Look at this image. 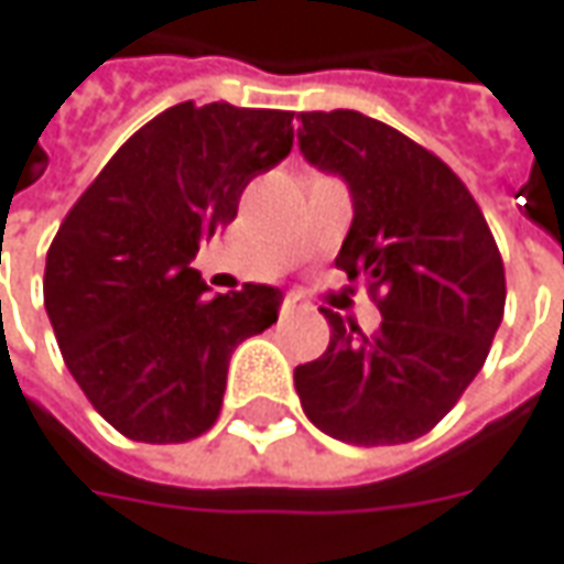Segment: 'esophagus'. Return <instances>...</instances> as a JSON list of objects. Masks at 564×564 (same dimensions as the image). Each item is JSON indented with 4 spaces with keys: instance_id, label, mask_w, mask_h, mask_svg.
<instances>
[{
    "instance_id": "1",
    "label": "esophagus",
    "mask_w": 564,
    "mask_h": 564,
    "mask_svg": "<svg viewBox=\"0 0 564 564\" xmlns=\"http://www.w3.org/2000/svg\"><path fill=\"white\" fill-rule=\"evenodd\" d=\"M296 312H308V303L300 300V296H286L281 303V315L286 318V315H296Z\"/></svg>"
}]
</instances>
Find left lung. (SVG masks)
<instances>
[{
  "mask_svg": "<svg viewBox=\"0 0 564 564\" xmlns=\"http://www.w3.org/2000/svg\"><path fill=\"white\" fill-rule=\"evenodd\" d=\"M303 158L340 176L354 224L334 264L379 293L381 328L322 308L330 344L296 366L306 416L350 445L426 435L477 379L505 312V264L448 163L356 110L300 112Z\"/></svg>",
  "mask_w": 564,
  "mask_h": 564,
  "instance_id": "obj_1",
  "label": "left lung"
}]
</instances>
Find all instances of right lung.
I'll use <instances>...</instances> for the list:
<instances>
[{
	"label": "right lung",
	"instance_id": "1",
	"mask_svg": "<svg viewBox=\"0 0 564 564\" xmlns=\"http://www.w3.org/2000/svg\"><path fill=\"white\" fill-rule=\"evenodd\" d=\"M290 148L293 112L185 100L141 126L65 214L43 306L68 372L122 435L173 445L208 432L234 350L278 322V286L208 296L192 258Z\"/></svg>",
	"mask_w": 564,
	"mask_h": 564
}]
</instances>
